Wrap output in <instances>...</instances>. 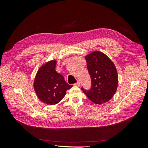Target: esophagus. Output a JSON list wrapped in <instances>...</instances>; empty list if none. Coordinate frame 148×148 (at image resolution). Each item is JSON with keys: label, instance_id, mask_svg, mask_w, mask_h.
Returning <instances> with one entry per match:
<instances>
[{"label": "esophagus", "instance_id": "obj_1", "mask_svg": "<svg viewBox=\"0 0 148 148\" xmlns=\"http://www.w3.org/2000/svg\"><path fill=\"white\" fill-rule=\"evenodd\" d=\"M75 86H80V82L79 81H78L77 83L75 84Z\"/></svg>", "mask_w": 148, "mask_h": 148}]
</instances>
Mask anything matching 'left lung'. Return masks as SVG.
<instances>
[{"label": "left lung", "instance_id": "1", "mask_svg": "<svg viewBox=\"0 0 148 148\" xmlns=\"http://www.w3.org/2000/svg\"><path fill=\"white\" fill-rule=\"evenodd\" d=\"M91 78V88L82 90L89 99L96 104L109 101L117 91L118 74L115 66L104 53L95 51L85 57Z\"/></svg>", "mask_w": 148, "mask_h": 148}]
</instances>
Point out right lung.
Segmentation results:
<instances>
[{"mask_svg": "<svg viewBox=\"0 0 148 148\" xmlns=\"http://www.w3.org/2000/svg\"><path fill=\"white\" fill-rule=\"evenodd\" d=\"M56 64V60H51L44 64L38 71L34 82V89L38 97L48 105L59 103L64 97L66 90L73 86L57 72Z\"/></svg>", "mask_w": 148, "mask_h": 148, "instance_id": "1", "label": "right lung"}]
</instances>
